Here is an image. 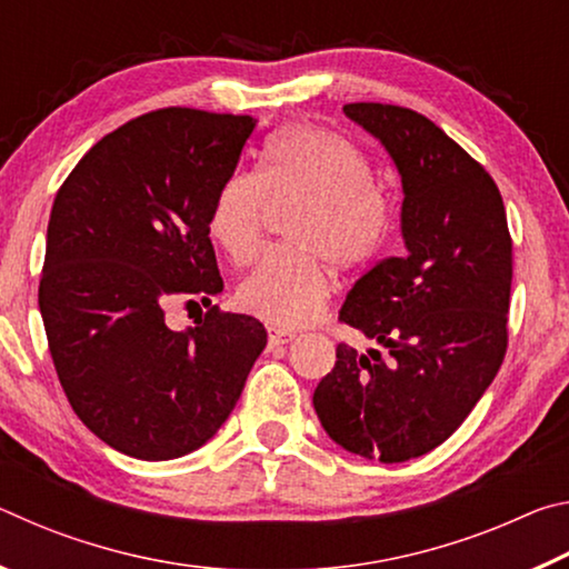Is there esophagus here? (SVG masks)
Returning <instances> with one entry per match:
<instances>
[{"instance_id":"esophagus-1","label":"esophagus","mask_w":569,"mask_h":569,"mask_svg":"<svg viewBox=\"0 0 569 569\" xmlns=\"http://www.w3.org/2000/svg\"><path fill=\"white\" fill-rule=\"evenodd\" d=\"M296 339V333L291 331H281V329H268V343L271 346H283V343H291Z\"/></svg>"}]
</instances>
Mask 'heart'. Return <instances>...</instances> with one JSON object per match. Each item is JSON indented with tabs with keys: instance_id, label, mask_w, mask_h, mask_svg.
<instances>
[{
	"instance_id": "obj_1",
	"label": "heart",
	"mask_w": 569,
	"mask_h": 569,
	"mask_svg": "<svg viewBox=\"0 0 569 569\" xmlns=\"http://www.w3.org/2000/svg\"><path fill=\"white\" fill-rule=\"evenodd\" d=\"M271 198L301 200L288 220L293 248L268 250L238 283L236 301L273 329H301L331 293L323 258L341 273L369 266L387 243L391 206L361 148L316 124L286 128L266 146L258 170H238L220 188L210 236L236 263L256 256Z\"/></svg>"
}]
</instances>
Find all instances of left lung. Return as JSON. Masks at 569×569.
<instances>
[{
    "mask_svg": "<svg viewBox=\"0 0 569 569\" xmlns=\"http://www.w3.org/2000/svg\"><path fill=\"white\" fill-rule=\"evenodd\" d=\"M403 188V258H387L346 296L339 319L387 349L339 343L313 391L321 427L346 451L397 465L447 441L507 353L512 238L499 188L423 114L351 102Z\"/></svg>",
    "mask_w": 569,
    "mask_h": 569,
    "instance_id": "left-lung-1",
    "label": "left lung"
}]
</instances>
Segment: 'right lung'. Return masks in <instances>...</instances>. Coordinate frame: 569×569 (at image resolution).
Segmentation results:
<instances>
[{
  "mask_svg": "<svg viewBox=\"0 0 569 569\" xmlns=\"http://www.w3.org/2000/svg\"><path fill=\"white\" fill-rule=\"evenodd\" d=\"M253 128L250 114H140L57 190L40 278L47 343L77 417L128 457L166 461L203 447L266 349L261 321L210 303L223 291L210 210ZM172 297L209 311L172 332Z\"/></svg>",
  "mask_w": 569,
  "mask_h": 569,
  "instance_id": "obj_1",
  "label": "right lung"
}]
</instances>
